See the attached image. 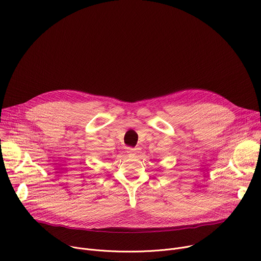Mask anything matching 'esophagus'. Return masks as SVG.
Here are the masks:
<instances>
[{
	"label": "esophagus",
	"mask_w": 261,
	"mask_h": 261,
	"mask_svg": "<svg viewBox=\"0 0 261 261\" xmlns=\"http://www.w3.org/2000/svg\"><path fill=\"white\" fill-rule=\"evenodd\" d=\"M127 153L128 154H137L140 152V148L138 147H127Z\"/></svg>",
	"instance_id": "esophagus-1"
}]
</instances>
